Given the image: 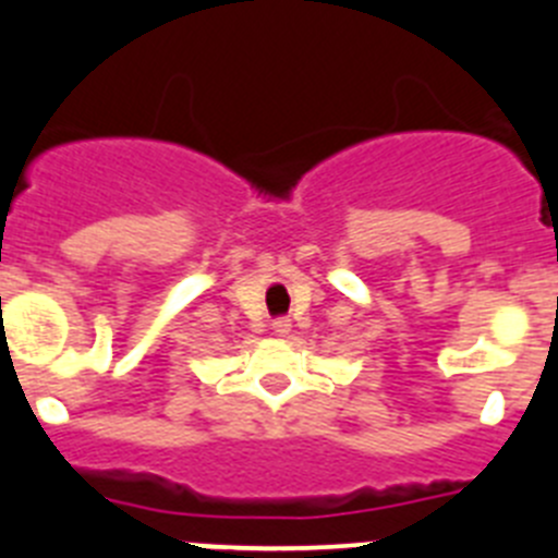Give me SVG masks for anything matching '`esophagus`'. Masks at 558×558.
Returning <instances> with one entry per match:
<instances>
[{"instance_id": "esophagus-1", "label": "esophagus", "mask_w": 558, "mask_h": 558, "mask_svg": "<svg viewBox=\"0 0 558 558\" xmlns=\"http://www.w3.org/2000/svg\"><path fill=\"white\" fill-rule=\"evenodd\" d=\"M270 329H274V335L284 338V335H290V322H288V318H279V322L270 324Z\"/></svg>"}]
</instances>
